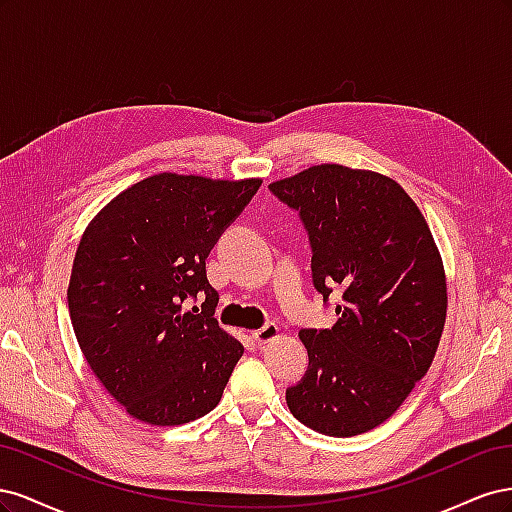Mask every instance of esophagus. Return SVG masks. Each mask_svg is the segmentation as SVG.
I'll return each instance as SVG.
<instances>
[{"instance_id": "obj_1", "label": "esophagus", "mask_w": 512, "mask_h": 512, "mask_svg": "<svg viewBox=\"0 0 512 512\" xmlns=\"http://www.w3.org/2000/svg\"><path fill=\"white\" fill-rule=\"evenodd\" d=\"M280 335H282V329L277 327L275 322H267L262 329L252 331V337H254L256 344H269V342H273V339H277Z\"/></svg>"}]
</instances>
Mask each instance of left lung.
Returning a JSON list of instances; mask_svg holds the SVG:
<instances>
[{
  "label": "left lung",
  "mask_w": 512,
  "mask_h": 512,
  "mask_svg": "<svg viewBox=\"0 0 512 512\" xmlns=\"http://www.w3.org/2000/svg\"><path fill=\"white\" fill-rule=\"evenodd\" d=\"M269 190L299 211L322 299L342 292L331 329L299 333L309 367L286 404L324 436H359L395 414L436 356L448 305L438 245L406 190L374 170L318 164Z\"/></svg>",
  "instance_id": "1"
}]
</instances>
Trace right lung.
I'll list each match as a JSON object with an SVG mask.
<instances>
[{
  "instance_id": "add662e5",
  "label": "right lung",
  "mask_w": 512,
  "mask_h": 512,
  "mask_svg": "<svg viewBox=\"0 0 512 512\" xmlns=\"http://www.w3.org/2000/svg\"><path fill=\"white\" fill-rule=\"evenodd\" d=\"M260 179L160 173L117 194L76 247L68 307L87 365L126 412L183 425L220 404L243 354L213 318L205 260ZM206 294L201 309L182 301Z\"/></svg>"
}]
</instances>
